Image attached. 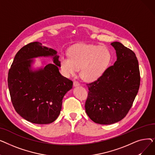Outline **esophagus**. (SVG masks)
<instances>
[{
  "mask_svg": "<svg viewBox=\"0 0 155 155\" xmlns=\"http://www.w3.org/2000/svg\"><path fill=\"white\" fill-rule=\"evenodd\" d=\"M80 85V83L78 82V81H74L73 82V86L74 87H77Z\"/></svg>",
  "mask_w": 155,
  "mask_h": 155,
  "instance_id": "1",
  "label": "esophagus"
}]
</instances>
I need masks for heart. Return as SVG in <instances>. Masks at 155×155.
Instances as JSON below:
<instances>
[{"label": "heart", "mask_w": 155, "mask_h": 155, "mask_svg": "<svg viewBox=\"0 0 155 155\" xmlns=\"http://www.w3.org/2000/svg\"><path fill=\"white\" fill-rule=\"evenodd\" d=\"M68 56H61L59 60L63 75L67 77L74 75L80 68L81 77L88 82L98 79L111 60V53L107 47L84 43L70 47Z\"/></svg>", "instance_id": "heart-1"}]
</instances>
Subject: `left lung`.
<instances>
[{"label": "left lung", "instance_id": "obj_1", "mask_svg": "<svg viewBox=\"0 0 155 155\" xmlns=\"http://www.w3.org/2000/svg\"><path fill=\"white\" fill-rule=\"evenodd\" d=\"M117 60L95 82L87 84L85 111L94 123L111 124L123 119L132 107L140 85L135 53L119 42L110 44Z\"/></svg>", "mask_w": 155, "mask_h": 155}]
</instances>
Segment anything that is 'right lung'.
Returning <instances> with one entry per match:
<instances>
[{"label": "right lung", "instance_id": "obj_1", "mask_svg": "<svg viewBox=\"0 0 155 155\" xmlns=\"http://www.w3.org/2000/svg\"><path fill=\"white\" fill-rule=\"evenodd\" d=\"M56 54L53 49L39 42L29 43L16 53L8 73L13 106L18 114L32 123L54 122L60 114L64 95L72 88V81L59 71V56ZM41 56H53L54 64L32 71L31 59Z\"/></svg>", "mask_w": 155, "mask_h": 155}]
</instances>
